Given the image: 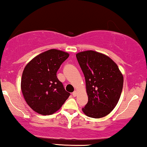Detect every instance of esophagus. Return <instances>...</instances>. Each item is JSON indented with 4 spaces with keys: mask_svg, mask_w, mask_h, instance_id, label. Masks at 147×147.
I'll use <instances>...</instances> for the list:
<instances>
[{
    "mask_svg": "<svg viewBox=\"0 0 147 147\" xmlns=\"http://www.w3.org/2000/svg\"><path fill=\"white\" fill-rule=\"evenodd\" d=\"M72 95H73V96H77V91H74V92H73V94H72Z\"/></svg>",
    "mask_w": 147,
    "mask_h": 147,
    "instance_id": "1",
    "label": "esophagus"
}]
</instances>
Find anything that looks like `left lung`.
<instances>
[{"label": "left lung", "mask_w": 147, "mask_h": 147, "mask_svg": "<svg viewBox=\"0 0 147 147\" xmlns=\"http://www.w3.org/2000/svg\"><path fill=\"white\" fill-rule=\"evenodd\" d=\"M76 58L85 76L88 96L82 112L90 117H103L113 111L119 100L122 74L110 57L94 51L78 53Z\"/></svg>", "instance_id": "8db88e82"}]
</instances>
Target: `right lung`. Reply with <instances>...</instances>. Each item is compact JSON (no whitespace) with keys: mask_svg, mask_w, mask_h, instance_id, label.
Wrapping results in <instances>:
<instances>
[{"mask_svg":"<svg viewBox=\"0 0 147 147\" xmlns=\"http://www.w3.org/2000/svg\"><path fill=\"white\" fill-rule=\"evenodd\" d=\"M68 53L50 49L34 57L26 65L21 88L27 104L36 113L50 115L57 112L70 93L57 78V71L69 57Z\"/></svg>","mask_w":147,"mask_h":147,"instance_id":"right-lung-1","label":"right lung"}]
</instances>
